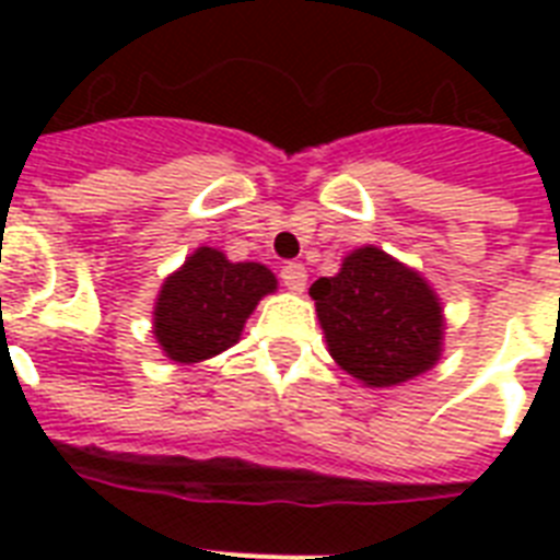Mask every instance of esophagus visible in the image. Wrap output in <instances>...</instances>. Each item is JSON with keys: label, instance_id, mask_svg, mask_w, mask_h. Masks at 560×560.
<instances>
[{"label": "esophagus", "instance_id": "1", "mask_svg": "<svg viewBox=\"0 0 560 560\" xmlns=\"http://www.w3.org/2000/svg\"><path fill=\"white\" fill-rule=\"evenodd\" d=\"M281 281L290 293H302L307 284V270L302 264H288V267H281Z\"/></svg>", "mask_w": 560, "mask_h": 560}]
</instances>
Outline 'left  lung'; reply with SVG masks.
I'll use <instances>...</instances> for the list:
<instances>
[{
    "label": "left lung",
    "mask_w": 560,
    "mask_h": 560,
    "mask_svg": "<svg viewBox=\"0 0 560 560\" xmlns=\"http://www.w3.org/2000/svg\"><path fill=\"white\" fill-rule=\"evenodd\" d=\"M334 363L369 389L430 372L444 351V311L430 281L381 246L351 249L311 284Z\"/></svg>",
    "instance_id": "1"
}]
</instances>
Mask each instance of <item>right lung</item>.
Here are the masks:
<instances>
[{"label": "right lung", "instance_id": "obj_1", "mask_svg": "<svg viewBox=\"0 0 560 560\" xmlns=\"http://www.w3.org/2000/svg\"><path fill=\"white\" fill-rule=\"evenodd\" d=\"M279 281L258 261H229L214 246H197L162 281L153 302V337L162 354L191 366L232 349L246 319Z\"/></svg>", "mask_w": 560, "mask_h": 560}]
</instances>
